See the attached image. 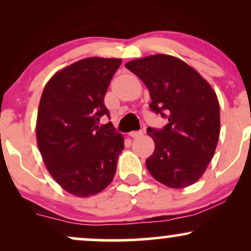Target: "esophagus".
<instances>
[{"label":"esophagus","mask_w":251,"mask_h":251,"mask_svg":"<svg viewBox=\"0 0 251 251\" xmlns=\"http://www.w3.org/2000/svg\"><path fill=\"white\" fill-rule=\"evenodd\" d=\"M128 135L131 138H139L143 135V132L142 131H132V132H129Z\"/></svg>","instance_id":"34e87169"}]
</instances>
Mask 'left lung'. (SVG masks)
<instances>
[{"mask_svg":"<svg viewBox=\"0 0 251 251\" xmlns=\"http://www.w3.org/2000/svg\"><path fill=\"white\" fill-rule=\"evenodd\" d=\"M125 67L149 88L152 111L169 118L163 129H148L154 142L146 159L149 172L169 188L192 185L205 172L220 138L215 91L191 66L168 54L132 60Z\"/></svg>","mask_w":251,"mask_h":251,"instance_id":"left-lung-1","label":"left lung"}]
</instances>
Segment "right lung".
Returning <instances> with one entry per match:
<instances>
[{"instance_id":"right-lung-1","label":"right lung","mask_w":251,"mask_h":251,"mask_svg":"<svg viewBox=\"0 0 251 251\" xmlns=\"http://www.w3.org/2000/svg\"><path fill=\"white\" fill-rule=\"evenodd\" d=\"M122 59L87 57L56 72L39 103L36 142L54 180L76 197L107 188L124 150V137L111 123L99 127L112 76Z\"/></svg>"}]
</instances>
